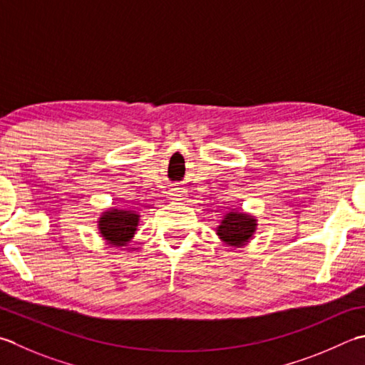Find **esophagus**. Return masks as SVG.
<instances>
[{
	"instance_id": "1",
	"label": "esophagus",
	"mask_w": 365,
	"mask_h": 365,
	"mask_svg": "<svg viewBox=\"0 0 365 365\" xmlns=\"http://www.w3.org/2000/svg\"><path fill=\"white\" fill-rule=\"evenodd\" d=\"M170 197H173L174 201H180V199L183 197V192L178 191L177 188H174L173 191H170Z\"/></svg>"
}]
</instances>
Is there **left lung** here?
<instances>
[{
  "instance_id": "1",
  "label": "left lung",
  "mask_w": 365,
  "mask_h": 365,
  "mask_svg": "<svg viewBox=\"0 0 365 365\" xmlns=\"http://www.w3.org/2000/svg\"><path fill=\"white\" fill-rule=\"evenodd\" d=\"M256 230H258V220H256V217L244 210L232 209L226 212L223 218L220 220L215 232L221 244H225L231 250H237L250 244V240L255 237Z\"/></svg>"
}]
</instances>
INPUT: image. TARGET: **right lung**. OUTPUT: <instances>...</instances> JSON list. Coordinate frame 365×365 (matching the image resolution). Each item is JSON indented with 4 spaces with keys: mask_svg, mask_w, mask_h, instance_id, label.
Here are the masks:
<instances>
[{
    "mask_svg": "<svg viewBox=\"0 0 365 365\" xmlns=\"http://www.w3.org/2000/svg\"><path fill=\"white\" fill-rule=\"evenodd\" d=\"M140 215L134 210L110 209L104 210L98 218V231L107 245L123 248L133 240L138 231Z\"/></svg>",
    "mask_w": 365,
    "mask_h": 365,
    "instance_id": "obj_1",
    "label": "right lung"
}]
</instances>
